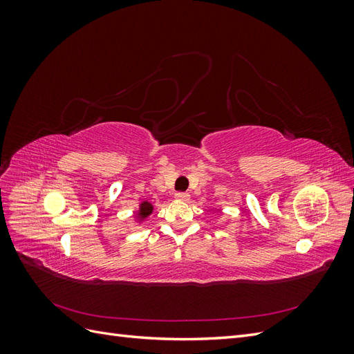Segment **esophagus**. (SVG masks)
Instances as JSON below:
<instances>
[{
    "mask_svg": "<svg viewBox=\"0 0 354 354\" xmlns=\"http://www.w3.org/2000/svg\"><path fill=\"white\" fill-rule=\"evenodd\" d=\"M176 199H178V201H187L189 199V194H186V192H177Z\"/></svg>",
    "mask_w": 354,
    "mask_h": 354,
    "instance_id": "1",
    "label": "esophagus"
}]
</instances>
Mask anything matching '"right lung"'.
<instances>
[{
	"mask_svg": "<svg viewBox=\"0 0 354 354\" xmlns=\"http://www.w3.org/2000/svg\"><path fill=\"white\" fill-rule=\"evenodd\" d=\"M153 211V207L149 202H142L140 203V211H138V218H146L147 216H151Z\"/></svg>",
	"mask_w": 354,
	"mask_h": 354,
	"instance_id": "add662e5",
	"label": "right lung"
}]
</instances>
